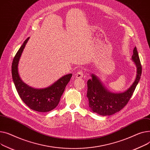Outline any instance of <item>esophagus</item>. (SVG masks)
<instances>
[{
  "mask_svg": "<svg viewBox=\"0 0 150 150\" xmlns=\"http://www.w3.org/2000/svg\"><path fill=\"white\" fill-rule=\"evenodd\" d=\"M83 76V71H82V69H80V70H79V71H77V72L76 73V77L77 78L81 79V78H82Z\"/></svg>",
  "mask_w": 150,
  "mask_h": 150,
  "instance_id": "obj_1",
  "label": "esophagus"
}]
</instances>
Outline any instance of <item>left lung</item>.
<instances>
[{"instance_id":"obj_1","label":"left lung","mask_w":150,"mask_h":150,"mask_svg":"<svg viewBox=\"0 0 150 150\" xmlns=\"http://www.w3.org/2000/svg\"><path fill=\"white\" fill-rule=\"evenodd\" d=\"M133 60L137 68V74L134 82L124 93H115L107 90L96 76L92 74V79L87 82L88 90L86 96L89 101L91 110L101 116H110L119 112L127 104L138 84L142 74L140 64L136 47L133 50Z\"/></svg>"}]
</instances>
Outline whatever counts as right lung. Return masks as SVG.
<instances>
[{
	"label": "right lung",
	"mask_w": 150,
	"mask_h": 150,
	"mask_svg": "<svg viewBox=\"0 0 150 150\" xmlns=\"http://www.w3.org/2000/svg\"><path fill=\"white\" fill-rule=\"evenodd\" d=\"M30 38L26 39L15 55L12 63V77L17 93L22 101L31 110L38 112H48L54 109L59 103L72 74L60 78L45 88H34L24 83L18 73V64L23 50Z\"/></svg>",
	"instance_id": "1"
}]
</instances>
